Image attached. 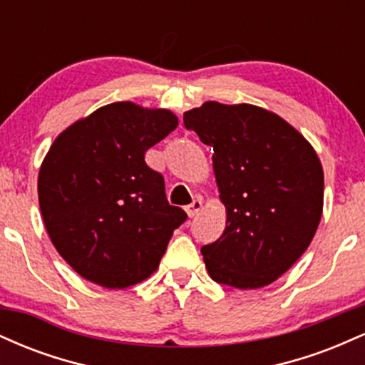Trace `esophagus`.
I'll use <instances>...</instances> for the list:
<instances>
[{"instance_id":"34e87169","label":"esophagus","mask_w":365,"mask_h":365,"mask_svg":"<svg viewBox=\"0 0 365 365\" xmlns=\"http://www.w3.org/2000/svg\"><path fill=\"white\" fill-rule=\"evenodd\" d=\"M200 209H202V199H194L192 200V204H188V206L185 207V211H187L188 217H194L197 212L200 211Z\"/></svg>"}]
</instances>
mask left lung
<instances>
[{
	"instance_id": "8db88e82",
	"label": "left lung",
	"mask_w": 365,
	"mask_h": 365,
	"mask_svg": "<svg viewBox=\"0 0 365 365\" xmlns=\"http://www.w3.org/2000/svg\"><path fill=\"white\" fill-rule=\"evenodd\" d=\"M183 125L212 148L226 228L204 245L207 273L233 288L273 283L307 250L322 215L324 173L290 123L252 104L204 103Z\"/></svg>"
}]
</instances>
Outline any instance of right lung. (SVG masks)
Masks as SVG:
<instances>
[{
	"label": "right lung",
	"mask_w": 365,
	"mask_h": 365,
	"mask_svg": "<svg viewBox=\"0 0 365 365\" xmlns=\"http://www.w3.org/2000/svg\"><path fill=\"white\" fill-rule=\"evenodd\" d=\"M177 125L168 110L111 103L49 148L37 180L41 215L53 245L82 278L127 288L158 269L187 212L170 206L165 178L145 165V150Z\"/></svg>",
	"instance_id": "obj_1"
}]
</instances>
